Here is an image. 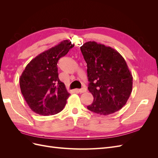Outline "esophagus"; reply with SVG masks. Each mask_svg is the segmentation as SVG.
<instances>
[{"instance_id":"34e87169","label":"esophagus","mask_w":158,"mask_h":158,"mask_svg":"<svg viewBox=\"0 0 158 158\" xmlns=\"http://www.w3.org/2000/svg\"><path fill=\"white\" fill-rule=\"evenodd\" d=\"M86 90L87 89H86V88H82L78 89V92H80V93H84V92H86Z\"/></svg>"}]
</instances>
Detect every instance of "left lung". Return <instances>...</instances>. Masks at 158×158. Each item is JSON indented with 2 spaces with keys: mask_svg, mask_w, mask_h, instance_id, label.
<instances>
[{
  "mask_svg": "<svg viewBox=\"0 0 158 158\" xmlns=\"http://www.w3.org/2000/svg\"><path fill=\"white\" fill-rule=\"evenodd\" d=\"M87 63L88 89L94 97L87 108L102 115L118 111L132 88V76L121 55L110 47L88 41L80 47Z\"/></svg>",
  "mask_w": 158,
  "mask_h": 158,
  "instance_id": "1",
  "label": "left lung"
}]
</instances>
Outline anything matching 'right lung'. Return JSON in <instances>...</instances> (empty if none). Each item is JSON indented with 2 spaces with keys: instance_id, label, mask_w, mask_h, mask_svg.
Listing matches in <instances>:
<instances>
[{
  "instance_id": "1",
  "label": "right lung",
  "mask_w": 158,
  "mask_h": 158,
  "mask_svg": "<svg viewBox=\"0 0 158 158\" xmlns=\"http://www.w3.org/2000/svg\"><path fill=\"white\" fill-rule=\"evenodd\" d=\"M73 46L64 40L37 55L23 71L20 78L21 92L33 112L48 116L64 109L70 94L59 78L57 63Z\"/></svg>"
}]
</instances>
